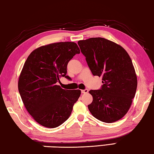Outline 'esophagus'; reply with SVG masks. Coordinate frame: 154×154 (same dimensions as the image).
Segmentation results:
<instances>
[{
  "mask_svg": "<svg viewBox=\"0 0 154 154\" xmlns=\"http://www.w3.org/2000/svg\"><path fill=\"white\" fill-rule=\"evenodd\" d=\"M81 92H82V93H83V94H86V93H87V92H88V89L82 90V91H81Z\"/></svg>",
  "mask_w": 154,
  "mask_h": 154,
  "instance_id": "34e87169",
  "label": "esophagus"
}]
</instances>
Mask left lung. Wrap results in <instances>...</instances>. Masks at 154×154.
Returning <instances> with one entry per match:
<instances>
[{"instance_id":"1","label":"left lung","mask_w":154,"mask_h":154,"mask_svg":"<svg viewBox=\"0 0 154 154\" xmlns=\"http://www.w3.org/2000/svg\"><path fill=\"white\" fill-rule=\"evenodd\" d=\"M94 76H102L99 90H91L93 100L88 105L94 117L104 123L123 117L132 103L137 79L131 59L123 48L102 37L78 42Z\"/></svg>"}]
</instances>
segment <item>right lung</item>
Listing matches in <instances>:
<instances>
[{"mask_svg":"<svg viewBox=\"0 0 154 154\" xmlns=\"http://www.w3.org/2000/svg\"><path fill=\"white\" fill-rule=\"evenodd\" d=\"M74 42H59L33 50L23 66L18 82L23 103L28 112L41 125L55 128L68 119L80 90H66L57 85L67 74V65L80 54Z\"/></svg>","mask_w":154,"mask_h":154,"instance_id":"add662e5","label":"right lung"}]
</instances>
